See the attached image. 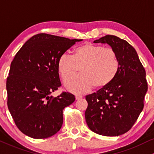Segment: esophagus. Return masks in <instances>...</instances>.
Returning a JSON list of instances; mask_svg holds the SVG:
<instances>
[{"label":"esophagus","mask_w":154,"mask_h":154,"mask_svg":"<svg viewBox=\"0 0 154 154\" xmlns=\"http://www.w3.org/2000/svg\"><path fill=\"white\" fill-rule=\"evenodd\" d=\"M82 97H83L82 96H80V95H77V96H75V99H76V100H79V99H82Z\"/></svg>","instance_id":"esophagus-1"}]
</instances>
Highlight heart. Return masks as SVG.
<instances>
[{"label":"heart","mask_w":154,"mask_h":154,"mask_svg":"<svg viewBox=\"0 0 154 154\" xmlns=\"http://www.w3.org/2000/svg\"><path fill=\"white\" fill-rule=\"evenodd\" d=\"M82 63L81 74L66 79L64 86L68 91L82 94L94 86L103 88L115 79L119 68V61L110 48L90 42H85L74 50L72 55L63 53L58 60V69L63 79L69 76L75 64Z\"/></svg>","instance_id":"b5f03b06"}]
</instances>
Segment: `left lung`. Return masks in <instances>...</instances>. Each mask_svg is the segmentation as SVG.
I'll return each instance as SVG.
<instances>
[{
  "mask_svg": "<svg viewBox=\"0 0 154 154\" xmlns=\"http://www.w3.org/2000/svg\"><path fill=\"white\" fill-rule=\"evenodd\" d=\"M94 43L110 46L116 54L119 68L108 85L86 96L85 119L96 134L120 136L132 128L143 110L148 91L146 72L136 50L125 40L107 35Z\"/></svg>",
  "mask_w": 154,
  "mask_h": 154,
  "instance_id": "obj_1",
  "label": "left lung"
}]
</instances>
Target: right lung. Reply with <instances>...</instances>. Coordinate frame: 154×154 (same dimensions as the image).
<instances>
[{"mask_svg":"<svg viewBox=\"0 0 154 154\" xmlns=\"http://www.w3.org/2000/svg\"><path fill=\"white\" fill-rule=\"evenodd\" d=\"M81 41L42 33L29 38L15 55L6 80L7 105L25 135L46 139L61 129L63 110L75 96L66 92L50 96L61 85L58 58Z\"/></svg>","mask_w":154,"mask_h":154,"instance_id":"add662e5","label":"right lung"}]
</instances>
